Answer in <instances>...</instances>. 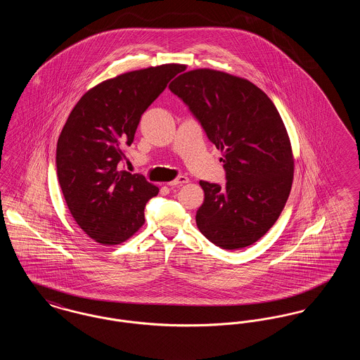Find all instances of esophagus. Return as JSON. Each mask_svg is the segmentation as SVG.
<instances>
[{"label": "esophagus", "instance_id": "1", "mask_svg": "<svg viewBox=\"0 0 360 360\" xmlns=\"http://www.w3.org/2000/svg\"><path fill=\"white\" fill-rule=\"evenodd\" d=\"M188 176H185V175H179L178 178H175V179L172 181V182H169L167 185H169L170 188H172V186H181V185H184V184H188Z\"/></svg>", "mask_w": 360, "mask_h": 360}]
</instances>
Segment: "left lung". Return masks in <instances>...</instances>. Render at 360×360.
Returning a JSON list of instances; mask_svg holds the SVG:
<instances>
[{
  "label": "left lung",
  "mask_w": 360,
  "mask_h": 360,
  "mask_svg": "<svg viewBox=\"0 0 360 360\" xmlns=\"http://www.w3.org/2000/svg\"><path fill=\"white\" fill-rule=\"evenodd\" d=\"M223 151L226 184L200 181L205 198L195 223L223 250L264 236L290 194V140L273 101L247 79L216 70H191L169 85Z\"/></svg>",
  "instance_id": "8db88e82"
}]
</instances>
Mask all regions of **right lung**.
<instances>
[{"label":"right lung","instance_id":"right-lung-1","mask_svg":"<svg viewBox=\"0 0 360 360\" xmlns=\"http://www.w3.org/2000/svg\"><path fill=\"white\" fill-rule=\"evenodd\" d=\"M185 69L162 65L121 74L94 86L74 106L56 146V174L70 213L97 243L115 245L144 224L159 193L141 174L119 167L141 115Z\"/></svg>","mask_w":360,"mask_h":360}]
</instances>
